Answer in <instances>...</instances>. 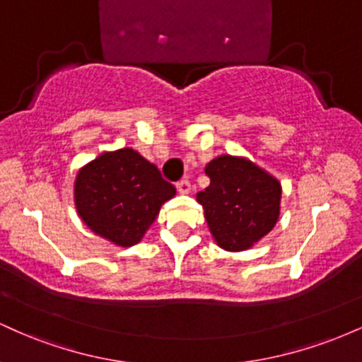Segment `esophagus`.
Segmentation results:
<instances>
[{
    "mask_svg": "<svg viewBox=\"0 0 362 362\" xmlns=\"http://www.w3.org/2000/svg\"><path fill=\"white\" fill-rule=\"evenodd\" d=\"M177 190L180 194H189L190 192V182L187 180V178H184V180H180L177 184Z\"/></svg>",
    "mask_w": 362,
    "mask_h": 362,
    "instance_id": "1",
    "label": "esophagus"
}]
</instances>
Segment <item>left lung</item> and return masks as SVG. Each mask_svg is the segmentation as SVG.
<instances>
[{
	"mask_svg": "<svg viewBox=\"0 0 362 362\" xmlns=\"http://www.w3.org/2000/svg\"><path fill=\"white\" fill-rule=\"evenodd\" d=\"M211 184L197 194L218 247L243 252L276 226L282 187L276 177L248 158L221 155L206 165Z\"/></svg>",
	"mask_w": 362,
	"mask_h": 362,
	"instance_id": "left-lung-1",
	"label": "left lung"
}]
</instances>
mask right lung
I'll return each mask as SVG.
<instances>
[{
  "label": "right lung",
  "instance_id": "obj_1",
  "mask_svg": "<svg viewBox=\"0 0 362 362\" xmlns=\"http://www.w3.org/2000/svg\"><path fill=\"white\" fill-rule=\"evenodd\" d=\"M175 194L160 170L132 148L102 153L81 167L74 180L81 221L117 247L139 243L161 204Z\"/></svg>",
  "mask_w": 362,
  "mask_h": 362
}]
</instances>
